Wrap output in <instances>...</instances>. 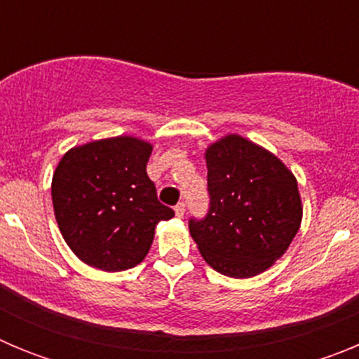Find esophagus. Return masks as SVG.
<instances>
[{"label":"esophagus","mask_w":359,"mask_h":359,"mask_svg":"<svg viewBox=\"0 0 359 359\" xmlns=\"http://www.w3.org/2000/svg\"><path fill=\"white\" fill-rule=\"evenodd\" d=\"M174 212H176V217L182 219L185 215V203H177L176 207H174Z\"/></svg>","instance_id":"obj_1"}]
</instances>
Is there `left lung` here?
Returning a JSON list of instances; mask_svg holds the SVG:
<instances>
[{"instance_id":"left-lung-1","label":"left lung","mask_w":359,"mask_h":359,"mask_svg":"<svg viewBox=\"0 0 359 359\" xmlns=\"http://www.w3.org/2000/svg\"><path fill=\"white\" fill-rule=\"evenodd\" d=\"M210 210L190 236L210 268L231 278L269 269L290 248L304 205L294 174L273 152L241 135L205 149Z\"/></svg>"}]
</instances>
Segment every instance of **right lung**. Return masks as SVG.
<instances>
[{
  "instance_id": "obj_1",
  "label": "right lung",
  "mask_w": 359,
  "mask_h": 359,
  "mask_svg": "<svg viewBox=\"0 0 359 359\" xmlns=\"http://www.w3.org/2000/svg\"><path fill=\"white\" fill-rule=\"evenodd\" d=\"M151 152V142L122 135L75 145L57 163L53 212L84 264L102 271L135 268L151 250L156 224L174 217L145 170Z\"/></svg>"
}]
</instances>
